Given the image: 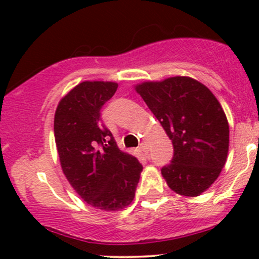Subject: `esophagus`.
<instances>
[{
    "label": "esophagus",
    "mask_w": 259,
    "mask_h": 259,
    "mask_svg": "<svg viewBox=\"0 0 259 259\" xmlns=\"http://www.w3.org/2000/svg\"><path fill=\"white\" fill-rule=\"evenodd\" d=\"M139 149H140V150H142L144 154H148L149 148H148V144H146V143H142V144H140V146H139Z\"/></svg>",
    "instance_id": "esophagus-1"
}]
</instances>
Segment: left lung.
I'll return each instance as SVG.
<instances>
[{
	"label": "left lung",
	"instance_id": "8db88e82",
	"mask_svg": "<svg viewBox=\"0 0 259 259\" xmlns=\"http://www.w3.org/2000/svg\"><path fill=\"white\" fill-rule=\"evenodd\" d=\"M137 91L173 143V158L161 168L169 188L197 197L227 160L229 126L221 104L207 86L185 76L144 82Z\"/></svg>",
	"mask_w": 259,
	"mask_h": 259
}]
</instances>
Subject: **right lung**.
Listing matches in <instances>:
<instances>
[{"mask_svg": "<svg viewBox=\"0 0 259 259\" xmlns=\"http://www.w3.org/2000/svg\"><path fill=\"white\" fill-rule=\"evenodd\" d=\"M117 83L83 81L61 99L54 133L64 174L91 207L119 210L135 197L143 165L117 148L101 120V109Z\"/></svg>", "mask_w": 259, "mask_h": 259, "instance_id": "add662e5", "label": "right lung"}]
</instances>
